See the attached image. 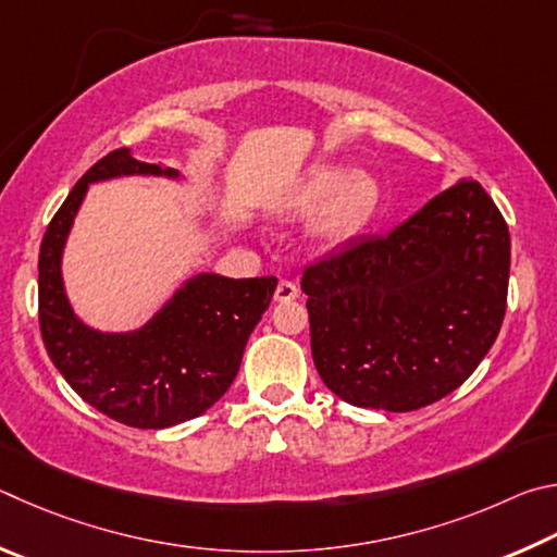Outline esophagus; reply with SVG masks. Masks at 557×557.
Masks as SVG:
<instances>
[{
    "label": "esophagus",
    "mask_w": 557,
    "mask_h": 557,
    "mask_svg": "<svg viewBox=\"0 0 557 557\" xmlns=\"http://www.w3.org/2000/svg\"><path fill=\"white\" fill-rule=\"evenodd\" d=\"M294 298H298V286L294 284V281L281 278L276 286V300L278 304H288V300H294Z\"/></svg>",
    "instance_id": "obj_1"
}]
</instances>
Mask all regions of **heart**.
<instances>
[{
    "label": "heart",
    "mask_w": 557,
    "mask_h": 557,
    "mask_svg": "<svg viewBox=\"0 0 557 557\" xmlns=\"http://www.w3.org/2000/svg\"><path fill=\"white\" fill-rule=\"evenodd\" d=\"M376 195L379 188L372 175H349L345 169L327 165V169H318L310 175L306 188L298 195V205L310 210L330 200L323 222H320V230L325 234H337L355 227L357 222H362L369 210L374 208Z\"/></svg>",
    "instance_id": "1"
}]
</instances>
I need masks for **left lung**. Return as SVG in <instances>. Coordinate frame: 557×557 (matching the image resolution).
<instances>
[{
	"instance_id": "1",
	"label": "left lung",
	"mask_w": 557,
	"mask_h": 557,
	"mask_svg": "<svg viewBox=\"0 0 557 557\" xmlns=\"http://www.w3.org/2000/svg\"><path fill=\"white\" fill-rule=\"evenodd\" d=\"M511 237L476 181L435 195L386 237L304 271L310 349L343 401L416 411L467 382L499 335Z\"/></svg>"
}]
</instances>
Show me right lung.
Wrapping results in <instances>:
<instances>
[{
    "instance_id": "right-lung-1",
    "label": "right lung",
    "mask_w": 557,
    "mask_h": 557,
    "mask_svg": "<svg viewBox=\"0 0 557 557\" xmlns=\"http://www.w3.org/2000/svg\"><path fill=\"white\" fill-rule=\"evenodd\" d=\"M132 173L178 175L116 149L75 183L38 251V325L48 357L83 401L116 423L156 431L202 416L227 392L278 281L200 273L136 333L102 335L85 327L63 290V244L87 185Z\"/></svg>"
}]
</instances>
